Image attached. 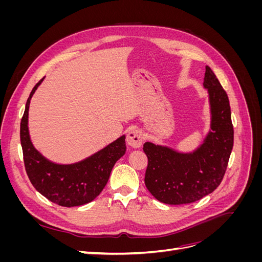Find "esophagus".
Wrapping results in <instances>:
<instances>
[{"mask_svg": "<svg viewBox=\"0 0 262 262\" xmlns=\"http://www.w3.org/2000/svg\"><path fill=\"white\" fill-rule=\"evenodd\" d=\"M126 142L128 144L132 147H140L143 143V136H142V132L138 129H132L129 131L128 136H126Z\"/></svg>", "mask_w": 262, "mask_h": 262, "instance_id": "obj_1", "label": "esophagus"}]
</instances>
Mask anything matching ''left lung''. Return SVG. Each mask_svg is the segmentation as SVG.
Here are the masks:
<instances>
[{
    "instance_id": "left-lung-1",
    "label": "left lung",
    "mask_w": 262,
    "mask_h": 262,
    "mask_svg": "<svg viewBox=\"0 0 262 262\" xmlns=\"http://www.w3.org/2000/svg\"><path fill=\"white\" fill-rule=\"evenodd\" d=\"M203 85L211 105V131L192 153H178L169 147L146 142L145 186L152 195L166 204H187L202 199L223 179L234 144L231 107L226 92L213 71L205 67Z\"/></svg>"
}]
</instances>
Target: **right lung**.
<instances>
[{"mask_svg": "<svg viewBox=\"0 0 262 262\" xmlns=\"http://www.w3.org/2000/svg\"><path fill=\"white\" fill-rule=\"evenodd\" d=\"M41 82L39 81L31 91L20 121L25 169L31 185L47 199L61 207H78L93 201L107 185L116 162L125 153V136L82 162L59 165L48 161L34 147L28 132L30 99Z\"/></svg>", "mask_w": 262, "mask_h": 262, "instance_id": "obj_1", "label": "right lung"}]
</instances>
